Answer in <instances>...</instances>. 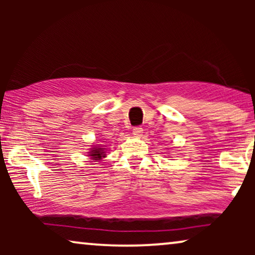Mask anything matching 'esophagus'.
Listing matches in <instances>:
<instances>
[{
  "label": "esophagus",
  "mask_w": 255,
  "mask_h": 255,
  "mask_svg": "<svg viewBox=\"0 0 255 255\" xmlns=\"http://www.w3.org/2000/svg\"><path fill=\"white\" fill-rule=\"evenodd\" d=\"M142 128H140V127H135V128H133V134L135 135V137H140V135L142 134Z\"/></svg>",
  "instance_id": "obj_1"
}]
</instances>
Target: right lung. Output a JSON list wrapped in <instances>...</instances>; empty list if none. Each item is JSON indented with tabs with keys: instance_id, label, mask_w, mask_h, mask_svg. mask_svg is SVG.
I'll return each mask as SVG.
<instances>
[{
	"instance_id": "add662e5",
	"label": "right lung",
	"mask_w": 255,
	"mask_h": 255,
	"mask_svg": "<svg viewBox=\"0 0 255 255\" xmlns=\"http://www.w3.org/2000/svg\"><path fill=\"white\" fill-rule=\"evenodd\" d=\"M104 148H101V147H94L92 148V151H90V156H92V160H101L102 159V156H104Z\"/></svg>"
}]
</instances>
